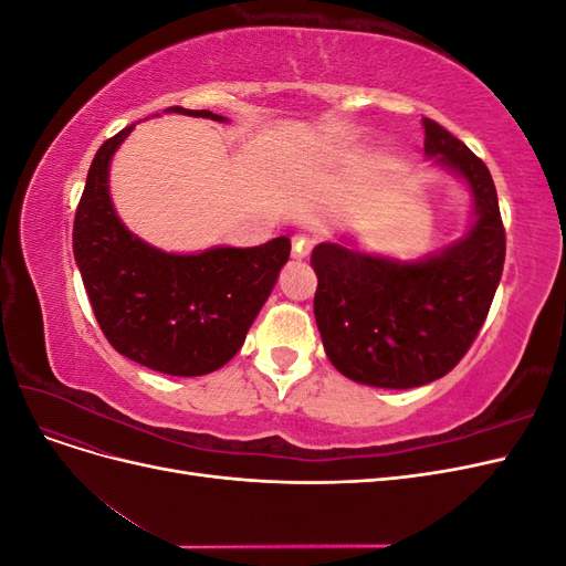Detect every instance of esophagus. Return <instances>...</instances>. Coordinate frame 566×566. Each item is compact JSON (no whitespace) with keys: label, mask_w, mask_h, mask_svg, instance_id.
<instances>
[{"label":"esophagus","mask_w":566,"mask_h":566,"mask_svg":"<svg viewBox=\"0 0 566 566\" xmlns=\"http://www.w3.org/2000/svg\"><path fill=\"white\" fill-rule=\"evenodd\" d=\"M316 245V235L312 233H295L293 235V256H297V260H302V256L310 254Z\"/></svg>","instance_id":"1"}]
</instances>
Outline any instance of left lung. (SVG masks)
Returning <instances> with one entry per match:
<instances>
[{"label":"left lung","instance_id":"1","mask_svg":"<svg viewBox=\"0 0 566 566\" xmlns=\"http://www.w3.org/2000/svg\"><path fill=\"white\" fill-rule=\"evenodd\" d=\"M424 153L468 179L476 221L460 243L416 264L337 243L312 252L314 316L331 364L349 380L408 389L451 373L486 321L505 262V227L489 167L434 119Z\"/></svg>","mask_w":566,"mask_h":566}]
</instances>
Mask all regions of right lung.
<instances>
[{
	"label": "right lung",
	"mask_w": 566,
	"mask_h": 566,
	"mask_svg": "<svg viewBox=\"0 0 566 566\" xmlns=\"http://www.w3.org/2000/svg\"><path fill=\"white\" fill-rule=\"evenodd\" d=\"M175 113L224 119L210 111ZM134 125L96 150L75 210L73 252L101 333L115 352L150 370L196 378L229 364L243 347L281 266L290 238L256 248L167 254L115 217L108 165Z\"/></svg>",
	"instance_id": "obj_1"
}]
</instances>
